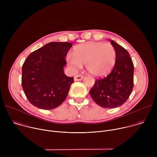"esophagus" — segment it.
Segmentation results:
<instances>
[{
  "label": "esophagus",
  "instance_id": "esophagus-1",
  "mask_svg": "<svg viewBox=\"0 0 157 157\" xmlns=\"http://www.w3.org/2000/svg\"><path fill=\"white\" fill-rule=\"evenodd\" d=\"M83 79V76L78 75H76L74 77V80L75 81H80Z\"/></svg>",
  "mask_w": 157,
  "mask_h": 157
}]
</instances>
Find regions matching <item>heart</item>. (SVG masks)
I'll return each instance as SVG.
<instances>
[{"label": "heart", "mask_w": 157, "mask_h": 157, "mask_svg": "<svg viewBox=\"0 0 157 157\" xmlns=\"http://www.w3.org/2000/svg\"><path fill=\"white\" fill-rule=\"evenodd\" d=\"M116 52L112 44L101 42H90L79 44L73 49L66 61L75 71L85 64L87 71L95 77L109 74L116 63Z\"/></svg>", "instance_id": "obj_1"}]
</instances>
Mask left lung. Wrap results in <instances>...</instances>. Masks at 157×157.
Masks as SVG:
<instances>
[{"mask_svg":"<svg viewBox=\"0 0 157 157\" xmlns=\"http://www.w3.org/2000/svg\"><path fill=\"white\" fill-rule=\"evenodd\" d=\"M116 52L114 69L105 78L96 79L89 91L94 102L104 108L122 105L129 98L133 87V64L128 52L120 44L110 40Z\"/></svg>","mask_w":157,"mask_h":157,"instance_id":"1","label":"left lung"}]
</instances>
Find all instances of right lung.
<instances>
[{"instance_id":"obj_1","label":"right lung","mask_w":157,"mask_h":157,"mask_svg":"<svg viewBox=\"0 0 157 157\" xmlns=\"http://www.w3.org/2000/svg\"><path fill=\"white\" fill-rule=\"evenodd\" d=\"M73 44L50 42L29 55L22 66L21 85L29 102L34 106L50 110L66 99L73 77L64 73L65 58Z\"/></svg>"}]
</instances>
